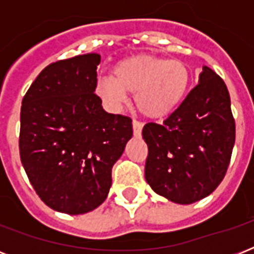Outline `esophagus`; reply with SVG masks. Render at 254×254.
I'll return each mask as SVG.
<instances>
[{
	"label": "esophagus",
	"instance_id": "obj_1",
	"mask_svg": "<svg viewBox=\"0 0 254 254\" xmlns=\"http://www.w3.org/2000/svg\"><path fill=\"white\" fill-rule=\"evenodd\" d=\"M142 127H143V124L141 123V121H137V120H134V121H133V131H134L135 137H141Z\"/></svg>",
	"mask_w": 254,
	"mask_h": 254
}]
</instances>
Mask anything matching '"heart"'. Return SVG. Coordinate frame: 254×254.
I'll return each mask as SVG.
<instances>
[{"instance_id": "heart-1", "label": "heart", "mask_w": 254, "mask_h": 254, "mask_svg": "<svg viewBox=\"0 0 254 254\" xmlns=\"http://www.w3.org/2000/svg\"><path fill=\"white\" fill-rule=\"evenodd\" d=\"M190 72L185 63L165 58L138 55L124 59L113 76L96 81V95L108 108L119 111L127 101V92L135 93V105L147 117H163L185 97Z\"/></svg>"}]
</instances>
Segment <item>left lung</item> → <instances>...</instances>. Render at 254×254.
I'll return each mask as SVG.
<instances>
[{
    "mask_svg": "<svg viewBox=\"0 0 254 254\" xmlns=\"http://www.w3.org/2000/svg\"><path fill=\"white\" fill-rule=\"evenodd\" d=\"M227 85L204 65L199 84L163 124H146L145 178L154 192L178 204L208 196L220 185L235 145Z\"/></svg>",
    "mask_w": 254,
    "mask_h": 254,
    "instance_id": "left-lung-1",
    "label": "left lung"
}]
</instances>
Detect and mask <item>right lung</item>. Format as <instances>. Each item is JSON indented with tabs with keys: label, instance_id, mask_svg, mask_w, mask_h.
<instances>
[{
	"label": "right lung",
	"instance_id": "add662e5",
	"mask_svg": "<svg viewBox=\"0 0 254 254\" xmlns=\"http://www.w3.org/2000/svg\"><path fill=\"white\" fill-rule=\"evenodd\" d=\"M100 59L91 53L47 65L22 100V165L58 212L81 215L107 199L112 167L133 135L131 120L104 111L95 95Z\"/></svg>",
	"mask_w": 254,
	"mask_h": 254
}]
</instances>
